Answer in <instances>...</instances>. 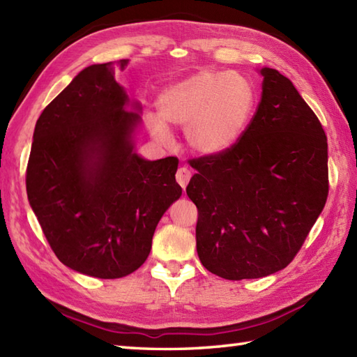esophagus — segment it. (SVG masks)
<instances>
[{"instance_id": "34e87169", "label": "esophagus", "mask_w": 357, "mask_h": 357, "mask_svg": "<svg viewBox=\"0 0 357 357\" xmlns=\"http://www.w3.org/2000/svg\"><path fill=\"white\" fill-rule=\"evenodd\" d=\"M190 178H192L190 169H187V167H179L176 172V181H178V184L184 188V190H185V187L188 184V181H190Z\"/></svg>"}]
</instances>
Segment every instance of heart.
Returning a JSON list of instances; mask_svg holds the SVG:
<instances>
[{
  "label": "heart",
  "instance_id": "heart-1",
  "mask_svg": "<svg viewBox=\"0 0 357 357\" xmlns=\"http://www.w3.org/2000/svg\"><path fill=\"white\" fill-rule=\"evenodd\" d=\"M255 89L236 73L199 72L165 89L159 96V115L149 118L158 141L170 142L169 127L185 128V141L199 155L213 156L233 147L252 119Z\"/></svg>",
  "mask_w": 357,
  "mask_h": 357
}]
</instances>
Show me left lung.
Returning a JSON list of instances; mask_svg holds the SVG:
<instances>
[{"instance_id":"1","label":"left lung","mask_w":357,"mask_h":357,"mask_svg":"<svg viewBox=\"0 0 357 357\" xmlns=\"http://www.w3.org/2000/svg\"><path fill=\"white\" fill-rule=\"evenodd\" d=\"M262 96L224 153L190 161L187 195L198 207L196 250L210 273L256 279L298 255L328 196V144L293 82L261 69Z\"/></svg>"}]
</instances>
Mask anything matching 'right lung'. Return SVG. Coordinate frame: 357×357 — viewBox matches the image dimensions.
Returning a JSON list of instances; mask_svg holds the SVG:
<instances>
[{"instance_id":"obj_1","label":"right lung","mask_w":357,"mask_h":357,"mask_svg":"<svg viewBox=\"0 0 357 357\" xmlns=\"http://www.w3.org/2000/svg\"><path fill=\"white\" fill-rule=\"evenodd\" d=\"M113 75L112 63L86 67L43 110L26 172L30 207L53 253L100 279L127 276L146 262L159 219L183 193L178 158L135 153L139 115L126 109Z\"/></svg>"}]
</instances>
